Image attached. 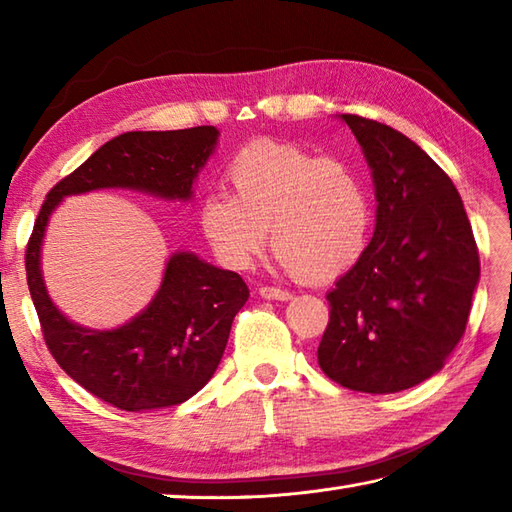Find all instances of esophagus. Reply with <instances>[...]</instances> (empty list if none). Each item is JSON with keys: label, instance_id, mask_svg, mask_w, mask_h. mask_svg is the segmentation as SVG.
<instances>
[{"label": "esophagus", "instance_id": "esophagus-1", "mask_svg": "<svg viewBox=\"0 0 512 512\" xmlns=\"http://www.w3.org/2000/svg\"><path fill=\"white\" fill-rule=\"evenodd\" d=\"M259 297L262 299H273V301H288L292 295L284 288H275V286H262L259 288Z\"/></svg>", "mask_w": 512, "mask_h": 512}]
</instances>
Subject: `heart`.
<instances>
[{
  "instance_id": "1",
  "label": "heart",
  "mask_w": 512,
  "mask_h": 512,
  "mask_svg": "<svg viewBox=\"0 0 512 512\" xmlns=\"http://www.w3.org/2000/svg\"><path fill=\"white\" fill-rule=\"evenodd\" d=\"M228 193L200 204V228L220 264L253 268L268 242L299 279L339 277L363 255L372 200L361 173L290 143L259 140L226 167Z\"/></svg>"
}]
</instances>
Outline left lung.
<instances>
[{
    "label": "left lung",
    "mask_w": 512,
    "mask_h": 512,
    "mask_svg": "<svg viewBox=\"0 0 512 512\" xmlns=\"http://www.w3.org/2000/svg\"><path fill=\"white\" fill-rule=\"evenodd\" d=\"M372 169L374 237L328 292L319 365L334 383L396 394L438 374L460 343L480 255L451 178L405 134L341 114Z\"/></svg>",
    "instance_id": "left-lung-1"
}]
</instances>
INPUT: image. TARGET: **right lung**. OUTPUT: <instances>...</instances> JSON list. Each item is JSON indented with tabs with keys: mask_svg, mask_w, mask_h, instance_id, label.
I'll return each mask as SVG.
<instances>
[{
	"mask_svg": "<svg viewBox=\"0 0 512 512\" xmlns=\"http://www.w3.org/2000/svg\"><path fill=\"white\" fill-rule=\"evenodd\" d=\"M217 138L220 132L211 125L116 136L52 187L37 215L26 275L43 339L65 374L118 409H162L198 394L222 361L235 314L248 301V286L233 270L178 250L167 259L154 299L134 319L110 330L85 328L54 306L43 281L41 246L48 222L65 198L101 189L191 202Z\"/></svg>",
	"mask_w": 512,
	"mask_h": 512,
	"instance_id": "1",
	"label": "right lung"
}]
</instances>
